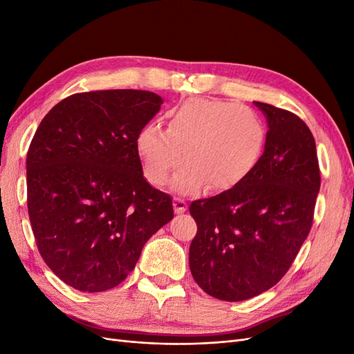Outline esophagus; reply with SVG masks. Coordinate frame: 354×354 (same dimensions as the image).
<instances>
[{
    "label": "esophagus",
    "mask_w": 354,
    "mask_h": 354,
    "mask_svg": "<svg viewBox=\"0 0 354 354\" xmlns=\"http://www.w3.org/2000/svg\"><path fill=\"white\" fill-rule=\"evenodd\" d=\"M186 209H187V202L183 198H174V211L177 214H181Z\"/></svg>",
    "instance_id": "1"
}]
</instances>
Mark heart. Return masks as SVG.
Returning <instances> with one entry per match:
<instances>
[{
    "instance_id": "obj_1",
    "label": "heart",
    "mask_w": 354,
    "mask_h": 354,
    "mask_svg": "<svg viewBox=\"0 0 354 354\" xmlns=\"http://www.w3.org/2000/svg\"><path fill=\"white\" fill-rule=\"evenodd\" d=\"M267 131L248 106L223 100L190 99L168 113V128L149 124L136 137V151L146 180L164 185L181 160L171 185L192 195L209 185L229 190L241 185L260 162Z\"/></svg>"
}]
</instances>
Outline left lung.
<instances>
[{"label":"left lung","mask_w":354,"mask_h":354,"mask_svg":"<svg viewBox=\"0 0 354 354\" xmlns=\"http://www.w3.org/2000/svg\"><path fill=\"white\" fill-rule=\"evenodd\" d=\"M267 120L264 152L236 187L190 203L198 224L189 266L196 283L223 301H243L279 282L312 229L320 171L303 120L254 102Z\"/></svg>","instance_id":"8db88e82"}]
</instances>
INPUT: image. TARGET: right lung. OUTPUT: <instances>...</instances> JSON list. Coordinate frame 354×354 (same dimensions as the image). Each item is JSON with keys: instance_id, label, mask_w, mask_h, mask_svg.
<instances>
[{"instance_id": "add662e5", "label": "right lung", "mask_w": 354, "mask_h": 354, "mask_svg": "<svg viewBox=\"0 0 354 354\" xmlns=\"http://www.w3.org/2000/svg\"><path fill=\"white\" fill-rule=\"evenodd\" d=\"M162 99L145 90L72 94L41 121L26 158L28 212L42 260L82 292L133 272L147 239L174 217L147 183L138 131Z\"/></svg>"}]
</instances>
